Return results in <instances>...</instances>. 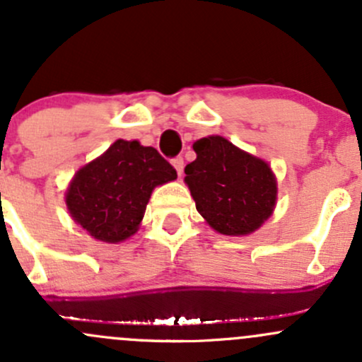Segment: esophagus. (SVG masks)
<instances>
[{
    "mask_svg": "<svg viewBox=\"0 0 362 362\" xmlns=\"http://www.w3.org/2000/svg\"><path fill=\"white\" fill-rule=\"evenodd\" d=\"M171 163H173L175 170H177V173H178V177H182V173H184V158H175Z\"/></svg>",
    "mask_w": 362,
    "mask_h": 362,
    "instance_id": "1",
    "label": "esophagus"
}]
</instances>
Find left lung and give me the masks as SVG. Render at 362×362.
<instances>
[{"label": "left lung", "instance_id": "1", "mask_svg": "<svg viewBox=\"0 0 362 362\" xmlns=\"http://www.w3.org/2000/svg\"><path fill=\"white\" fill-rule=\"evenodd\" d=\"M192 149L196 159L185 166L184 182L208 226L223 235L260 229L277 201L271 165L220 135L196 140Z\"/></svg>", "mask_w": 362, "mask_h": 362}]
</instances>
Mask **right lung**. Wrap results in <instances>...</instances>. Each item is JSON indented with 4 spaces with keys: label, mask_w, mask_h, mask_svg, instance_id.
Returning <instances> with one entry per match:
<instances>
[{
    "label": "right lung",
    "mask_w": 362,
    "mask_h": 362,
    "mask_svg": "<svg viewBox=\"0 0 362 362\" xmlns=\"http://www.w3.org/2000/svg\"><path fill=\"white\" fill-rule=\"evenodd\" d=\"M175 178L177 171L154 147L117 139L76 171L66 191L67 210L91 238L117 245L139 230L152 191Z\"/></svg>",
    "instance_id": "add662e5"
}]
</instances>
